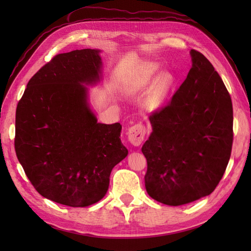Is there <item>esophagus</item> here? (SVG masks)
Instances as JSON below:
<instances>
[{
    "mask_svg": "<svg viewBox=\"0 0 251 251\" xmlns=\"http://www.w3.org/2000/svg\"><path fill=\"white\" fill-rule=\"evenodd\" d=\"M146 127H144L141 124H137L130 127V130L127 132L128 140L135 147H138L142 143L144 136H146Z\"/></svg>",
    "mask_w": 251,
    "mask_h": 251,
    "instance_id": "esophagus-1",
    "label": "esophagus"
}]
</instances>
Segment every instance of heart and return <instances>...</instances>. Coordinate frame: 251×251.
I'll use <instances>...</instances> for the list:
<instances>
[{"label": "heart", "instance_id": "heart-1", "mask_svg": "<svg viewBox=\"0 0 251 251\" xmlns=\"http://www.w3.org/2000/svg\"><path fill=\"white\" fill-rule=\"evenodd\" d=\"M153 73H154L153 66H147L146 68H144L143 72H142V83H149ZM169 85H170V78L168 76H162L160 79L158 80L157 85H156L155 95L157 97H161L165 93L166 89L169 88Z\"/></svg>", "mask_w": 251, "mask_h": 251}]
</instances>
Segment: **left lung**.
<instances>
[{"instance_id":"obj_1","label":"left lung","mask_w":251,"mask_h":251,"mask_svg":"<svg viewBox=\"0 0 251 251\" xmlns=\"http://www.w3.org/2000/svg\"><path fill=\"white\" fill-rule=\"evenodd\" d=\"M193 67L164 107L150 115L142 146L148 194L172 206L208 196L221 181L233 141L230 95L214 66L191 50Z\"/></svg>"}]
</instances>
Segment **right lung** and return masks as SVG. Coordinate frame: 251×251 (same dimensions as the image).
Returning a JSON list of instances; mask_svg holds the SVG:
<instances>
[{
	"label": "right lung",
	"instance_id": "1",
	"mask_svg": "<svg viewBox=\"0 0 251 251\" xmlns=\"http://www.w3.org/2000/svg\"><path fill=\"white\" fill-rule=\"evenodd\" d=\"M94 49L60 53L29 80L16 113L14 149L36 192L85 207L103 198L114 166L127 155L121 126L98 124L82 85L100 80Z\"/></svg>",
	"mask_w": 251,
	"mask_h": 251
}]
</instances>
